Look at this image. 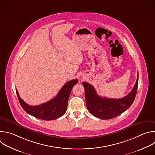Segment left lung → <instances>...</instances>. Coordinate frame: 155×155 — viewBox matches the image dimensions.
I'll return each instance as SVG.
<instances>
[{
	"mask_svg": "<svg viewBox=\"0 0 155 155\" xmlns=\"http://www.w3.org/2000/svg\"><path fill=\"white\" fill-rule=\"evenodd\" d=\"M138 80L139 74L133 89L126 96L121 99L101 97L91 84L83 82L88 111L94 117L102 120L112 119L120 115L133 103L137 91Z\"/></svg>",
	"mask_w": 155,
	"mask_h": 155,
	"instance_id": "8db88e82",
	"label": "left lung"
}]
</instances>
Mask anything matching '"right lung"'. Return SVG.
<instances>
[{"instance_id": "right-lung-1", "label": "right lung", "mask_w": 155, "mask_h": 155, "mask_svg": "<svg viewBox=\"0 0 155 155\" xmlns=\"http://www.w3.org/2000/svg\"><path fill=\"white\" fill-rule=\"evenodd\" d=\"M77 83V79L67 82L55 97L45 103L35 106L26 104L19 97L17 90L16 91L21 107L28 114L38 119L49 121L56 120L65 113L72 89Z\"/></svg>"}]
</instances>
